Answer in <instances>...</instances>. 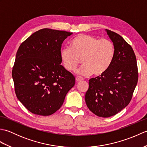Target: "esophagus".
Segmentation results:
<instances>
[{
	"instance_id": "1",
	"label": "esophagus",
	"mask_w": 147,
	"mask_h": 147,
	"mask_svg": "<svg viewBox=\"0 0 147 147\" xmlns=\"http://www.w3.org/2000/svg\"><path fill=\"white\" fill-rule=\"evenodd\" d=\"M76 82H82L83 81V79L82 78H79V77H76Z\"/></svg>"
}]
</instances>
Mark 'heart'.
Listing matches in <instances>:
<instances>
[{
  "instance_id": "obj_1",
  "label": "heart",
  "mask_w": 147,
  "mask_h": 147,
  "mask_svg": "<svg viewBox=\"0 0 147 147\" xmlns=\"http://www.w3.org/2000/svg\"><path fill=\"white\" fill-rule=\"evenodd\" d=\"M115 56L114 43L109 39L80 34L71 40L70 47L61 50L60 57L64 67L68 71L76 70L82 59L83 67L77 72L80 76L90 74L98 76L111 67Z\"/></svg>"
}]
</instances>
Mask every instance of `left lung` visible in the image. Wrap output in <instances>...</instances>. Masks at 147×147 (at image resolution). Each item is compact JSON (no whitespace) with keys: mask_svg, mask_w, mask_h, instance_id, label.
Masks as SVG:
<instances>
[{"mask_svg":"<svg viewBox=\"0 0 147 147\" xmlns=\"http://www.w3.org/2000/svg\"><path fill=\"white\" fill-rule=\"evenodd\" d=\"M115 46V56L105 73L89 80L85 94L87 107L99 117L117 114L129 104L138 83L136 58L133 50L119 34L106 29Z\"/></svg>","mask_w":147,"mask_h":147,"instance_id":"1","label":"left lung"}]
</instances>
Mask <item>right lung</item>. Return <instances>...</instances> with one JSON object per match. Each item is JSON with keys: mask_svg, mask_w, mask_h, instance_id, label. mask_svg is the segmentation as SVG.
Instances as JSON below:
<instances>
[{"mask_svg": "<svg viewBox=\"0 0 147 147\" xmlns=\"http://www.w3.org/2000/svg\"><path fill=\"white\" fill-rule=\"evenodd\" d=\"M72 33L44 28L20 45L12 76L15 93L33 114L50 115L59 110L75 84V78L61 65L62 43Z\"/></svg>", "mask_w": 147, "mask_h": 147, "instance_id": "add662e5", "label": "right lung"}]
</instances>
